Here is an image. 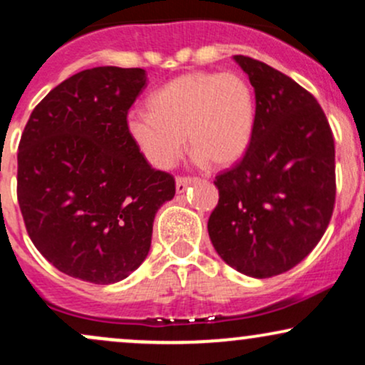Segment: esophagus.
Here are the masks:
<instances>
[{"label": "esophagus", "mask_w": 365, "mask_h": 365, "mask_svg": "<svg viewBox=\"0 0 365 365\" xmlns=\"http://www.w3.org/2000/svg\"><path fill=\"white\" fill-rule=\"evenodd\" d=\"M190 183H192V178H188V177H178V178H177V194H183V192L187 190Z\"/></svg>", "instance_id": "esophagus-1"}]
</instances>
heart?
Masks as SVG:
<instances>
[{
  "mask_svg": "<svg viewBox=\"0 0 365 365\" xmlns=\"http://www.w3.org/2000/svg\"><path fill=\"white\" fill-rule=\"evenodd\" d=\"M149 111H132L127 127L144 156L168 170L185 149L199 165L228 168L245 156L255 130V96L235 72H190L150 94Z\"/></svg>",
  "mask_w": 365,
  "mask_h": 365,
  "instance_id": "obj_1",
  "label": "heart"
}]
</instances>
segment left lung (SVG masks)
I'll return each instance as SVG.
<instances>
[{
  "label": "left lung",
  "instance_id": "8db88e82",
  "mask_svg": "<svg viewBox=\"0 0 365 365\" xmlns=\"http://www.w3.org/2000/svg\"><path fill=\"white\" fill-rule=\"evenodd\" d=\"M255 92V130L235 168L217 175L212 247L238 273L271 278L311 254L333 215L334 140L316 98L266 63L237 54Z\"/></svg>",
  "mask_w": 365,
  "mask_h": 365
}]
</instances>
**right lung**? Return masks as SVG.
Wrapping results in <instances>:
<instances>
[{"instance_id":"right-lung-1","label":"right lung","mask_w":365,"mask_h":365,"mask_svg":"<svg viewBox=\"0 0 365 365\" xmlns=\"http://www.w3.org/2000/svg\"><path fill=\"white\" fill-rule=\"evenodd\" d=\"M142 68L96 66L56 86L19 145L16 195L25 228L61 273L94 284L125 279L148 257L158 209L175 180L130 135Z\"/></svg>"}]
</instances>
